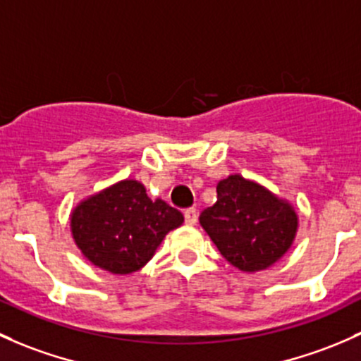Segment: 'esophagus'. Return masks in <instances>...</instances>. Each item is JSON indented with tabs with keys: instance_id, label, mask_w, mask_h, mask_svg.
Segmentation results:
<instances>
[{
	"instance_id": "esophagus-1",
	"label": "esophagus",
	"mask_w": 361,
	"mask_h": 361,
	"mask_svg": "<svg viewBox=\"0 0 361 361\" xmlns=\"http://www.w3.org/2000/svg\"><path fill=\"white\" fill-rule=\"evenodd\" d=\"M185 223H187V225H195V223H197V209L190 207V209L185 211Z\"/></svg>"
}]
</instances>
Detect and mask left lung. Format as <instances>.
<instances>
[{"label": "left lung", "instance_id": "left-lung-1", "mask_svg": "<svg viewBox=\"0 0 361 361\" xmlns=\"http://www.w3.org/2000/svg\"><path fill=\"white\" fill-rule=\"evenodd\" d=\"M218 200L200 214V225L221 256L240 271L273 267L298 233V212L263 185L230 174L216 187Z\"/></svg>", "mask_w": 361, "mask_h": 361}]
</instances>
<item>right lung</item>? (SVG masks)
Masks as SVG:
<instances>
[{"instance_id": "add662e5", "label": "right lung", "mask_w": 361, "mask_h": 361, "mask_svg": "<svg viewBox=\"0 0 361 361\" xmlns=\"http://www.w3.org/2000/svg\"><path fill=\"white\" fill-rule=\"evenodd\" d=\"M183 214L162 199L152 200L143 183L123 180L71 212V231L82 256L114 275H130L152 259Z\"/></svg>"}]
</instances>
